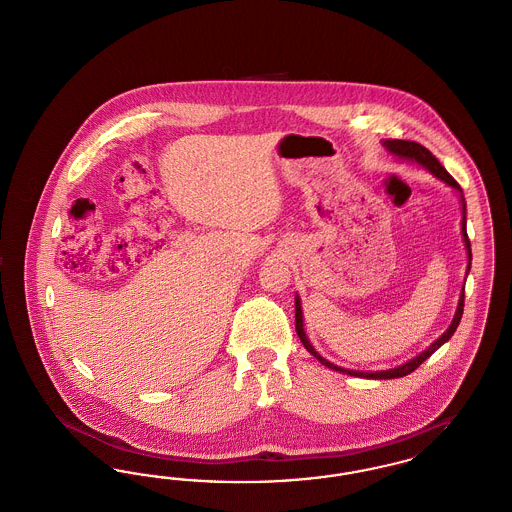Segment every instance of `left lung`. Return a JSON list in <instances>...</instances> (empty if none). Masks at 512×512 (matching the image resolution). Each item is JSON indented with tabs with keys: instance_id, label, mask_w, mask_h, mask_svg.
<instances>
[{
	"instance_id": "8db88e82",
	"label": "left lung",
	"mask_w": 512,
	"mask_h": 512,
	"mask_svg": "<svg viewBox=\"0 0 512 512\" xmlns=\"http://www.w3.org/2000/svg\"><path fill=\"white\" fill-rule=\"evenodd\" d=\"M384 146L388 147V151H391L393 155H397V157H401V159H411V161H416L418 165H422L424 169H428V171L432 172L434 176H438L439 180L447 182L449 186H453L455 190H459V192L463 194L461 186L455 182V178H453L449 172L445 171V167L439 163L438 159H436V155H432L426 147L420 146L418 142H409V140H386V142H384ZM461 201H463V238L464 245H466V251H468V268H466V274H468V270H470V261H472V251H470V240H468V234H466V205H464L463 195H461ZM463 311L464 288L463 292H461V299H459L457 313H455V318H453L451 326L447 328V332H445L439 340L434 341L426 351H422L418 357L411 359L409 363L397 366V368H390V370H380V372H359V370H347V368H340V366L332 365V363H328L324 357H320L317 351H315V347H313V345L309 343V340H307L305 332H303V313H301L299 297H295V332H297V336H299L301 343L305 345V349H307L311 355H315L322 365L328 366V368H332V370H338V372H345V374H349V376L372 378V380H386V378H401V376L411 374V372L416 370L418 366L422 365V363H424V361H426L434 351H438L439 347H441L445 341L449 340V338L455 334V330H457V326H459V322H461V318H463Z\"/></svg>"
}]
</instances>
